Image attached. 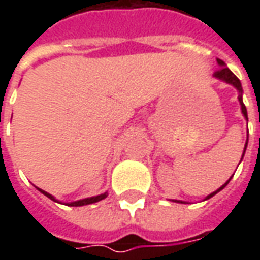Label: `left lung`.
I'll return each mask as SVG.
<instances>
[{
    "mask_svg": "<svg viewBox=\"0 0 260 260\" xmlns=\"http://www.w3.org/2000/svg\"><path fill=\"white\" fill-rule=\"evenodd\" d=\"M217 62H218V65H220V68L214 71V76H216V78H218V79L225 80L227 83H231V85L235 86V87H237L238 90L242 91V87H241L240 79H238V78H237V76H235V75L233 74V72H231V71H230V69L227 68V67H225V64H224L221 59H217ZM238 100H240V103H241V110H242V114H244V115H245V118L248 119V114H246V107H245V104L242 103V96H241V94H240V96H238ZM246 143H248V142H246ZM245 147H246V145H245ZM244 153H245V150H244ZM242 157H244V154H242ZM230 180H231V178H230ZM230 180L227 181V182H225V184H224V185L221 186L220 189H217V191H216V192H213V193H210V195L207 196L206 199H209V198H212V196L216 195L217 192L221 191L224 186L229 184ZM175 202H180V201H175ZM180 203H182V202H180Z\"/></svg>",
    "mask_w": 260,
    "mask_h": 260,
    "instance_id": "obj_1",
    "label": "left lung"
}]
</instances>
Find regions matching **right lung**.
Masks as SVG:
<instances>
[{"label": "right lung", "instance_id": "add662e5", "mask_svg": "<svg viewBox=\"0 0 260 260\" xmlns=\"http://www.w3.org/2000/svg\"><path fill=\"white\" fill-rule=\"evenodd\" d=\"M39 191L42 192V193H44V195L47 196V198H50L51 201H55V199H54V196H51L50 193H47V192L42 191V189H39ZM106 196H107V193H103V195L93 196V198H87V199H82V201L72 202V203H68V206H83V205H90V203H96V202L102 201V199H104Z\"/></svg>", "mask_w": 260, "mask_h": 260}]
</instances>
